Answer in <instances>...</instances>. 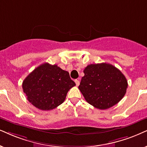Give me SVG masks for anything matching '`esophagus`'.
I'll list each match as a JSON object with an SVG mask.
<instances>
[{"label": "esophagus", "instance_id": "34e87169", "mask_svg": "<svg viewBox=\"0 0 147 147\" xmlns=\"http://www.w3.org/2000/svg\"><path fill=\"white\" fill-rule=\"evenodd\" d=\"M75 83H76V85H77V86H79V84H80V82H79V80L76 79L75 81Z\"/></svg>", "mask_w": 147, "mask_h": 147}]
</instances>
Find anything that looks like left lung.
<instances>
[{
  "label": "left lung",
  "instance_id": "1",
  "mask_svg": "<svg viewBox=\"0 0 147 147\" xmlns=\"http://www.w3.org/2000/svg\"><path fill=\"white\" fill-rule=\"evenodd\" d=\"M83 72L79 89L85 100L94 107L109 109L125 96L127 79L115 66L107 63L90 64Z\"/></svg>",
  "mask_w": 147,
  "mask_h": 147
}]
</instances>
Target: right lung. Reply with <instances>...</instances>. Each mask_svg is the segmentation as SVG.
Instances as JSON below:
<instances>
[{"label": "right lung", "instance_id": "add662e5", "mask_svg": "<svg viewBox=\"0 0 147 147\" xmlns=\"http://www.w3.org/2000/svg\"><path fill=\"white\" fill-rule=\"evenodd\" d=\"M75 85L68 72L56 64L44 63L27 76L22 88L33 106L50 111L64 102L68 92Z\"/></svg>", "mask_w": 147, "mask_h": 147}]
</instances>
